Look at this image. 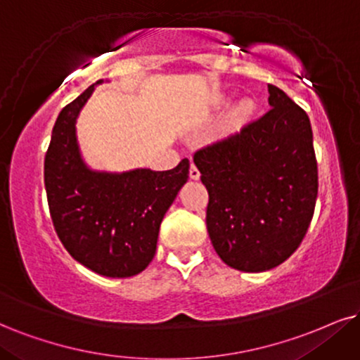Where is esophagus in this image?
Instances as JSON below:
<instances>
[{
    "label": "esophagus",
    "instance_id": "1",
    "mask_svg": "<svg viewBox=\"0 0 360 360\" xmlns=\"http://www.w3.org/2000/svg\"><path fill=\"white\" fill-rule=\"evenodd\" d=\"M190 179H193V180L200 179V170H198L195 163H192V165H190Z\"/></svg>",
    "mask_w": 360,
    "mask_h": 360
}]
</instances>
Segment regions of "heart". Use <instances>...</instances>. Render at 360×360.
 I'll use <instances>...</instances> for the list:
<instances>
[{
    "instance_id": "1",
    "label": "heart",
    "mask_w": 360,
    "mask_h": 360,
    "mask_svg": "<svg viewBox=\"0 0 360 360\" xmlns=\"http://www.w3.org/2000/svg\"><path fill=\"white\" fill-rule=\"evenodd\" d=\"M254 110H255L254 101H252V100H243L242 103L237 106V117L242 118V120H245V118L250 117L252 113H254Z\"/></svg>"
}]
</instances>
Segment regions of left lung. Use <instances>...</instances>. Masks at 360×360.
I'll list each match as a JSON object with an SVG mask.
<instances>
[{
  "label": "left lung",
  "instance_id": "8db88e82",
  "mask_svg": "<svg viewBox=\"0 0 360 360\" xmlns=\"http://www.w3.org/2000/svg\"><path fill=\"white\" fill-rule=\"evenodd\" d=\"M269 105L264 117L193 155L208 192L210 240L242 272H265L294 254L319 192L307 113L274 85Z\"/></svg>",
  "mask_w": 360,
  "mask_h": 360
}]
</instances>
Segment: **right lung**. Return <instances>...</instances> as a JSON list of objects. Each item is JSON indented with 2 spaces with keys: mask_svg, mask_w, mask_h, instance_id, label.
Masks as SVG:
<instances>
[{
  "mask_svg": "<svg viewBox=\"0 0 360 360\" xmlns=\"http://www.w3.org/2000/svg\"><path fill=\"white\" fill-rule=\"evenodd\" d=\"M95 85L58 115L44 157V188L68 254L105 277H131L152 262L160 224L188 180L190 163L184 158L165 172L91 170L79 153L77 118Z\"/></svg>",
  "mask_w": 360,
  "mask_h": 360,
  "instance_id": "add662e5",
  "label": "right lung"
}]
</instances>
